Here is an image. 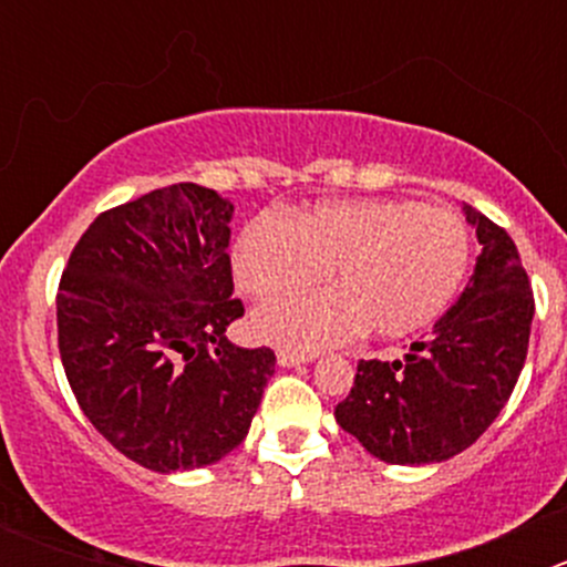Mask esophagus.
<instances>
[{
	"label": "esophagus",
	"instance_id": "esophagus-1",
	"mask_svg": "<svg viewBox=\"0 0 567 567\" xmlns=\"http://www.w3.org/2000/svg\"><path fill=\"white\" fill-rule=\"evenodd\" d=\"M312 360V354H300V352H292V349H278V363L287 365V369H292V365H300V363H309Z\"/></svg>",
	"mask_w": 567,
	"mask_h": 567
}]
</instances>
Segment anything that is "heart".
Instances as JSON below:
<instances>
[{
	"label": "heart",
	"instance_id": "heart-1",
	"mask_svg": "<svg viewBox=\"0 0 567 567\" xmlns=\"http://www.w3.org/2000/svg\"><path fill=\"white\" fill-rule=\"evenodd\" d=\"M460 215L403 198L329 202L295 218L260 213L235 244L238 287L258 300L312 289L332 269L338 289L255 312L260 338L295 349L343 343L363 329L409 338L452 307L468 272Z\"/></svg>",
	"mask_w": 567,
	"mask_h": 567
}]
</instances>
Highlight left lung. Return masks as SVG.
I'll return each mask as SVG.
<instances>
[{"instance_id":"8db88e82","label":"left lung","mask_w":567,"mask_h":567,"mask_svg":"<svg viewBox=\"0 0 567 567\" xmlns=\"http://www.w3.org/2000/svg\"><path fill=\"white\" fill-rule=\"evenodd\" d=\"M480 255L468 287L400 360H360L334 420L392 465L452 460L477 443L508 403L525 365L534 295L503 227L463 204Z\"/></svg>"}]
</instances>
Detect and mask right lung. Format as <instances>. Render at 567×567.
<instances>
[{
  "label": "right lung",
  "instance_id": "obj_1",
  "mask_svg": "<svg viewBox=\"0 0 567 567\" xmlns=\"http://www.w3.org/2000/svg\"><path fill=\"white\" fill-rule=\"evenodd\" d=\"M235 207L173 184L107 209L70 252L59 354L84 417L158 474L218 463L247 437L275 352L229 343Z\"/></svg>",
  "mask_w": 567,
  "mask_h": 567
}]
</instances>
